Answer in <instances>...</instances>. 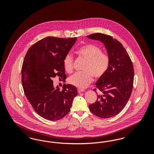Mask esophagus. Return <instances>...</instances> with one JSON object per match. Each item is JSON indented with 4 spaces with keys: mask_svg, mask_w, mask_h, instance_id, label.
Segmentation results:
<instances>
[{
    "mask_svg": "<svg viewBox=\"0 0 154 154\" xmlns=\"http://www.w3.org/2000/svg\"><path fill=\"white\" fill-rule=\"evenodd\" d=\"M77 91H78V92H79V94H80V93L82 92H84L85 90H84V89H80V88H78V89H77Z\"/></svg>",
    "mask_w": 154,
    "mask_h": 154,
    "instance_id": "1",
    "label": "esophagus"
}]
</instances>
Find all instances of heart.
<instances>
[{
    "mask_svg": "<svg viewBox=\"0 0 154 154\" xmlns=\"http://www.w3.org/2000/svg\"><path fill=\"white\" fill-rule=\"evenodd\" d=\"M77 53L86 60V63L82 68L83 72L74 74L69 77V82L77 88H84L93 81V76L98 79L105 74L109 65V57L106 54L102 52L100 47L93 44L81 47ZM63 65L67 73L73 72V58L70 54L65 55Z\"/></svg>",
    "mask_w": 154,
    "mask_h": 154,
    "instance_id": "1",
    "label": "heart"
}]
</instances>
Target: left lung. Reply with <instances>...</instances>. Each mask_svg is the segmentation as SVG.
I'll list each match as a JSON object with an SVG mask.
<instances>
[{
    "label": "left lung",
    "instance_id": "obj_1",
    "mask_svg": "<svg viewBox=\"0 0 154 154\" xmlns=\"http://www.w3.org/2000/svg\"><path fill=\"white\" fill-rule=\"evenodd\" d=\"M87 37L101 42L109 57L106 72L96 83L99 92L97 100L89 109L99 117H112L123 110L132 94L134 80L132 60L122 44L112 37L100 33Z\"/></svg>",
    "mask_w": 154,
    "mask_h": 154
}]
</instances>
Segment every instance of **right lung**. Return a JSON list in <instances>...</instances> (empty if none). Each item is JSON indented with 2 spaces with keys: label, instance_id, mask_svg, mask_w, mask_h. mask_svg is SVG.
I'll use <instances>...</instances> for the list:
<instances>
[{
  "label": "right lung",
  "instance_id": "1",
  "mask_svg": "<svg viewBox=\"0 0 154 154\" xmlns=\"http://www.w3.org/2000/svg\"><path fill=\"white\" fill-rule=\"evenodd\" d=\"M69 38L47 37L32 45L22 64V84L27 99L40 116L50 121L67 115L77 95L75 86L65 84L62 91L54 87L53 77L65 79L63 60L75 43Z\"/></svg>",
  "mask_w": 154,
  "mask_h": 154
}]
</instances>
